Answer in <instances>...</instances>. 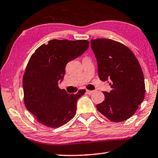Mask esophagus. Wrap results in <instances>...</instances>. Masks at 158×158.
I'll return each instance as SVG.
<instances>
[{
  "label": "esophagus",
  "instance_id": "esophagus-1",
  "mask_svg": "<svg viewBox=\"0 0 158 158\" xmlns=\"http://www.w3.org/2000/svg\"><path fill=\"white\" fill-rule=\"evenodd\" d=\"M94 92V91H92V90H88V89L86 90V92H87V94H92V93Z\"/></svg>",
  "mask_w": 158,
  "mask_h": 158
}]
</instances>
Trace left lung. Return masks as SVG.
<instances>
[{
    "label": "left lung",
    "instance_id": "left-lung-1",
    "mask_svg": "<svg viewBox=\"0 0 158 158\" xmlns=\"http://www.w3.org/2000/svg\"><path fill=\"white\" fill-rule=\"evenodd\" d=\"M102 81H110L112 90L103 92L104 101L97 109L112 122L119 123L132 116L143 102L146 88L138 59L130 48L107 38L91 40Z\"/></svg>",
    "mask_w": 158,
    "mask_h": 158
}]
</instances>
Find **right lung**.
<instances>
[{"label": "right lung", "mask_w": 158, "mask_h": 158, "mask_svg": "<svg viewBox=\"0 0 158 158\" xmlns=\"http://www.w3.org/2000/svg\"><path fill=\"white\" fill-rule=\"evenodd\" d=\"M87 40H50L36 49L29 59L23 76L24 104L36 120L48 127L65 125L76 112L77 99L85 89L68 94L59 87L68 62L89 48Z\"/></svg>", "instance_id": "1"}]
</instances>
